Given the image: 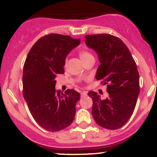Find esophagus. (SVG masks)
I'll list each match as a JSON object with an SVG mask.
<instances>
[{
    "mask_svg": "<svg viewBox=\"0 0 157 157\" xmlns=\"http://www.w3.org/2000/svg\"><path fill=\"white\" fill-rule=\"evenodd\" d=\"M80 95L82 97H86L87 96V93L85 92V91H82V92H80Z\"/></svg>",
    "mask_w": 157,
    "mask_h": 157,
    "instance_id": "esophagus-1",
    "label": "esophagus"
}]
</instances>
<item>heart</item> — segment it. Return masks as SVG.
<instances>
[{
    "mask_svg": "<svg viewBox=\"0 0 157 157\" xmlns=\"http://www.w3.org/2000/svg\"><path fill=\"white\" fill-rule=\"evenodd\" d=\"M79 55H80V59L82 61L86 60V59H87L88 57L92 56V55H91L89 52L86 51V50H81V51L79 52Z\"/></svg>",
    "mask_w": 157,
    "mask_h": 157,
    "instance_id": "obj_1",
    "label": "heart"
}]
</instances>
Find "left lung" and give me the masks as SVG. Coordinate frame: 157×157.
<instances>
[{"mask_svg": "<svg viewBox=\"0 0 157 157\" xmlns=\"http://www.w3.org/2000/svg\"><path fill=\"white\" fill-rule=\"evenodd\" d=\"M86 44L97 52L100 65L96 79L107 84L109 97L102 100L94 91L88 95L93 100L92 116L99 125L111 130L128 121L140 94V75L130 51L121 39L109 34L85 36Z\"/></svg>", "mask_w": 157, "mask_h": 157, "instance_id": "obj_1", "label": "left lung"}]
</instances>
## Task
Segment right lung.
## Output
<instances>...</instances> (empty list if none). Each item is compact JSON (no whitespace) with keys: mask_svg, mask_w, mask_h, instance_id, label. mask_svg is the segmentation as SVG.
I'll use <instances>...</instances> for the list:
<instances>
[{"mask_svg":"<svg viewBox=\"0 0 157 157\" xmlns=\"http://www.w3.org/2000/svg\"><path fill=\"white\" fill-rule=\"evenodd\" d=\"M80 39L49 34L40 38L27 55L23 66V94L32 116L48 131H58L72 123L80 95L73 89L55 90V78L64 73L65 60Z\"/></svg>","mask_w":157,"mask_h":157,"instance_id":"1","label":"right lung"}]
</instances>
